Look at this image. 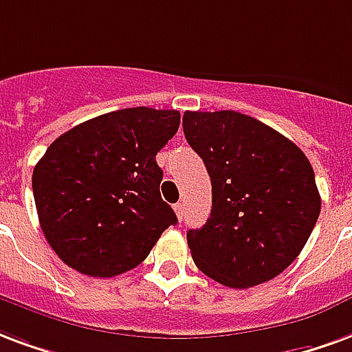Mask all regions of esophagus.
Wrapping results in <instances>:
<instances>
[{
    "mask_svg": "<svg viewBox=\"0 0 352 352\" xmlns=\"http://www.w3.org/2000/svg\"><path fill=\"white\" fill-rule=\"evenodd\" d=\"M173 209H175V212H177V218H179V220H183V218H184V205H183V203H177V205H173Z\"/></svg>",
    "mask_w": 352,
    "mask_h": 352,
    "instance_id": "34e87169",
    "label": "esophagus"
}]
</instances>
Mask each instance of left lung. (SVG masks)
Listing matches in <instances>:
<instances>
[{
  "label": "left lung",
  "instance_id": "8db88e82",
  "mask_svg": "<svg viewBox=\"0 0 352 352\" xmlns=\"http://www.w3.org/2000/svg\"><path fill=\"white\" fill-rule=\"evenodd\" d=\"M183 129L212 184L209 220L186 233L192 259L226 287L269 282L298 257L321 212L311 164L239 111H184Z\"/></svg>",
  "mask_w": 352,
  "mask_h": 352
}]
</instances>
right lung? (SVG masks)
I'll return each mask as SVG.
<instances>
[{"mask_svg": "<svg viewBox=\"0 0 352 352\" xmlns=\"http://www.w3.org/2000/svg\"><path fill=\"white\" fill-rule=\"evenodd\" d=\"M175 110L126 108L57 138L33 169L46 241L70 269L111 278L134 269L177 216L160 196L156 153L175 136Z\"/></svg>", "mask_w": 352, "mask_h": 352, "instance_id": "add662e5", "label": "right lung"}]
</instances>
